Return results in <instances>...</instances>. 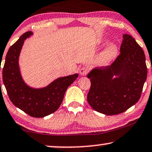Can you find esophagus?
Listing matches in <instances>:
<instances>
[{"label": "esophagus", "mask_w": 152, "mask_h": 152, "mask_svg": "<svg viewBox=\"0 0 152 152\" xmlns=\"http://www.w3.org/2000/svg\"><path fill=\"white\" fill-rule=\"evenodd\" d=\"M88 72V68L87 67H82L80 69V74L81 75H86Z\"/></svg>", "instance_id": "34e87169"}]
</instances>
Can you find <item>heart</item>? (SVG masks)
I'll list each match as a JSON object with an SVG mask.
<instances>
[{"instance_id":"b5f03b06","label":"heart","mask_w":152,"mask_h":152,"mask_svg":"<svg viewBox=\"0 0 152 152\" xmlns=\"http://www.w3.org/2000/svg\"><path fill=\"white\" fill-rule=\"evenodd\" d=\"M117 53V47L115 45H110L105 49L100 56V61L102 64L108 63L114 58Z\"/></svg>"}]
</instances>
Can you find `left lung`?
Wrapping results in <instances>:
<instances>
[{
  "label": "left lung",
  "instance_id": "8db88e82",
  "mask_svg": "<svg viewBox=\"0 0 152 152\" xmlns=\"http://www.w3.org/2000/svg\"><path fill=\"white\" fill-rule=\"evenodd\" d=\"M147 76L143 50L131 35L124 34L120 54L115 61L88 74L91 81L88 104L104 115L121 114L140 98Z\"/></svg>",
  "mask_w": 152,
  "mask_h": 152
}]
</instances>
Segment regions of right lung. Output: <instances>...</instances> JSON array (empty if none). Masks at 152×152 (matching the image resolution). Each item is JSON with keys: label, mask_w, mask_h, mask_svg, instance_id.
I'll list each match as a JSON object with an SVG mask.
<instances>
[{"label": "right lung", "mask_w": 152, "mask_h": 152, "mask_svg": "<svg viewBox=\"0 0 152 152\" xmlns=\"http://www.w3.org/2000/svg\"><path fill=\"white\" fill-rule=\"evenodd\" d=\"M32 34L31 31L23 33L10 47L3 68V81L10 100L16 107L31 117L41 118L58 110L66 89L79 75L59 77L42 88H33L26 85L19 71V56L24 40Z\"/></svg>", "instance_id": "right-lung-1"}]
</instances>
